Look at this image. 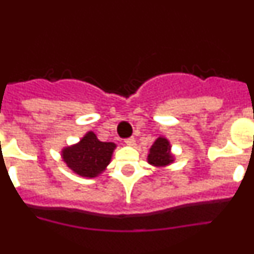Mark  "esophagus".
<instances>
[{
  "instance_id": "1",
  "label": "esophagus",
  "mask_w": 254,
  "mask_h": 254,
  "mask_svg": "<svg viewBox=\"0 0 254 254\" xmlns=\"http://www.w3.org/2000/svg\"><path fill=\"white\" fill-rule=\"evenodd\" d=\"M134 142H136L134 137H128V138H126V140H125V143H126V145H128V146H133Z\"/></svg>"
}]
</instances>
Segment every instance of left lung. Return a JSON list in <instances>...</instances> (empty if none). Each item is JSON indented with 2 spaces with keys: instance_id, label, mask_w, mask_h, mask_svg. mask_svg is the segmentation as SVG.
<instances>
[{
  "instance_id": "8db88e82",
  "label": "left lung",
  "mask_w": 254,
  "mask_h": 254,
  "mask_svg": "<svg viewBox=\"0 0 254 254\" xmlns=\"http://www.w3.org/2000/svg\"><path fill=\"white\" fill-rule=\"evenodd\" d=\"M147 160L155 167H165L173 163V155L170 154L169 141L164 137H159L152 143Z\"/></svg>"
}]
</instances>
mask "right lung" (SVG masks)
Here are the masks:
<instances>
[{"instance_id":"right-lung-1","label":"right lung","mask_w":254,"mask_h":254,"mask_svg":"<svg viewBox=\"0 0 254 254\" xmlns=\"http://www.w3.org/2000/svg\"><path fill=\"white\" fill-rule=\"evenodd\" d=\"M114 149L116 143L102 142L94 132H87L80 142L62 150V158L76 174L94 178L107 168Z\"/></svg>"}]
</instances>
